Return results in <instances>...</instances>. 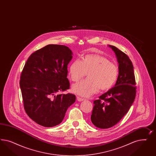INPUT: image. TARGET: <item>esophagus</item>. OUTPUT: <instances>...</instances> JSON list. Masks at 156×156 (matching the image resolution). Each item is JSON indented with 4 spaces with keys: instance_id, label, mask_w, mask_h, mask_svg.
<instances>
[{
    "instance_id": "34e87169",
    "label": "esophagus",
    "mask_w": 156,
    "mask_h": 156,
    "mask_svg": "<svg viewBox=\"0 0 156 156\" xmlns=\"http://www.w3.org/2000/svg\"><path fill=\"white\" fill-rule=\"evenodd\" d=\"M76 99H77V101H80H80H84V100H85L84 98H80V97H76Z\"/></svg>"
}]
</instances>
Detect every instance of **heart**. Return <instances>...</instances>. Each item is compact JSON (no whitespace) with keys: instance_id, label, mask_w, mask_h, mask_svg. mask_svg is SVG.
I'll return each mask as SVG.
<instances>
[{"instance_id":"heart-1","label":"heart","mask_w":156,"mask_h":156,"mask_svg":"<svg viewBox=\"0 0 156 156\" xmlns=\"http://www.w3.org/2000/svg\"><path fill=\"white\" fill-rule=\"evenodd\" d=\"M88 73V78L73 85L72 91L76 94L89 97L97 93L99 89L109 90L118 79V66L106 57L99 54H87L82 61L73 62L69 68L72 81L77 82Z\"/></svg>"}]
</instances>
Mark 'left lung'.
Listing matches in <instances>:
<instances>
[{"label":"left lung","instance_id":"8db88e82","mask_svg":"<svg viewBox=\"0 0 156 156\" xmlns=\"http://www.w3.org/2000/svg\"><path fill=\"white\" fill-rule=\"evenodd\" d=\"M108 46L117 57L119 74L113 87L94 101L91 121L94 126L101 129H108L116 125L128 113L136 95L132 62L118 48Z\"/></svg>","mask_w":156,"mask_h":156}]
</instances>
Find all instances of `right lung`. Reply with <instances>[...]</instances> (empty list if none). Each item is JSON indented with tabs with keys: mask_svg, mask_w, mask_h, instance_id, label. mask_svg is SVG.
Segmentation results:
<instances>
[{
	"mask_svg": "<svg viewBox=\"0 0 156 156\" xmlns=\"http://www.w3.org/2000/svg\"><path fill=\"white\" fill-rule=\"evenodd\" d=\"M68 47L48 44L33 52L21 73L20 87L28 117L44 127L62 122L76 95L61 94L70 88L67 65L73 58Z\"/></svg>",
	"mask_w": 156,
	"mask_h": 156,
	"instance_id": "add662e5",
	"label": "right lung"
}]
</instances>
